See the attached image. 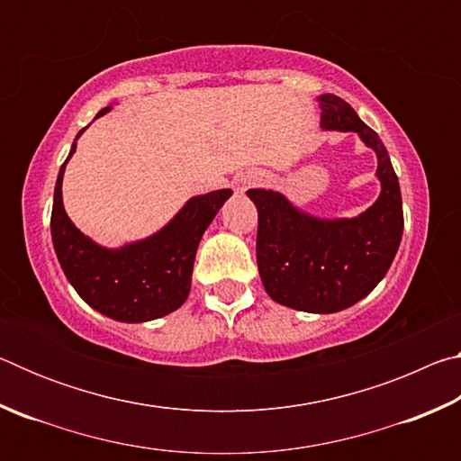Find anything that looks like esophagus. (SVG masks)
I'll list each match as a JSON object with an SVG mask.
<instances>
[{
	"instance_id": "obj_1",
	"label": "esophagus",
	"mask_w": 461,
	"mask_h": 461,
	"mask_svg": "<svg viewBox=\"0 0 461 461\" xmlns=\"http://www.w3.org/2000/svg\"><path fill=\"white\" fill-rule=\"evenodd\" d=\"M248 185H249V181H248V178H244V181H240V183H238V191L241 193V191H244V189H246V186H248Z\"/></svg>"
}]
</instances>
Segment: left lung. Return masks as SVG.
Masks as SVG:
<instances>
[{
    "label": "left lung",
    "instance_id": "obj_1",
    "mask_svg": "<svg viewBox=\"0 0 461 461\" xmlns=\"http://www.w3.org/2000/svg\"><path fill=\"white\" fill-rule=\"evenodd\" d=\"M321 128L354 131L376 152L380 194L356 217H317L272 189H249L258 209L256 260L272 301L305 313H338L368 296L393 264L402 238L399 178L376 131L331 93L317 97Z\"/></svg>",
    "mask_w": 461,
    "mask_h": 461
}]
</instances>
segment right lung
Here are the masks:
<instances>
[{
  "label": "right lung",
  "instance_id": "right-lung-1",
  "mask_svg": "<svg viewBox=\"0 0 461 461\" xmlns=\"http://www.w3.org/2000/svg\"><path fill=\"white\" fill-rule=\"evenodd\" d=\"M104 107L95 120L105 115ZM77 134L54 185L52 246L68 283L91 309L122 323H144L173 313L191 291V275L203 233L231 189L191 197L165 228L120 248H105L77 228L62 205V176L77 150Z\"/></svg>",
  "mask_w": 461,
  "mask_h": 461
}]
</instances>
